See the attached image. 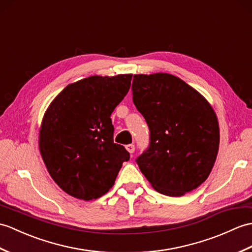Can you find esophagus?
<instances>
[{
  "mask_svg": "<svg viewBox=\"0 0 252 252\" xmlns=\"http://www.w3.org/2000/svg\"><path fill=\"white\" fill-rule=\"evenodd\" d=\"M126 149L128 151L130 154H133L134 151H135V146H134L133 144H130V145H126Z\"/></svg>",
  "mask_w": 252,
  "mask_h": 252,
  "instance_id": "34e87169",
  "label": "esophagus"
}]
</instances>
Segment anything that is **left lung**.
<instances>
[{
    "instance_id": "1",
    "label": "left lung",
    "mask_w": 252,
    "mask_h": 252,
    "mask_svg": "<svg viewBox=\"0 0 252 252\" xmlns=\"http://www.w3.org/2000/svg\"><path fill=\"white\" fill-rule=\"evenodd\" d=\"M133 102L150 130L149 148L137 158L159 193L181 196L207 179L219 149V124L200 92L167 73L134 75Z\"/></svg>"
}]
</instances>
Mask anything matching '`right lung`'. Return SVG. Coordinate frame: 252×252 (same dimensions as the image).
Masks as SVG:
<instances>
[{
    "mask_svg": "<svg viewBox=\"0 0 252 252\" xmlns=\"http://www.w3.org/2000/svg\"><path fill=\"white\" fill-rule=\"evenodd\" d=\"M132 74L90 76L67 85L45 112L38 147L51 178L67 194L95 200L114 186L130 159L114 143L110 115L131 86Z\"/></svg>",
    "mask_w": 252,
    "mask_h": 252,
    "instance_id": "1",
    "label": "right lung"
}]
</instances>
